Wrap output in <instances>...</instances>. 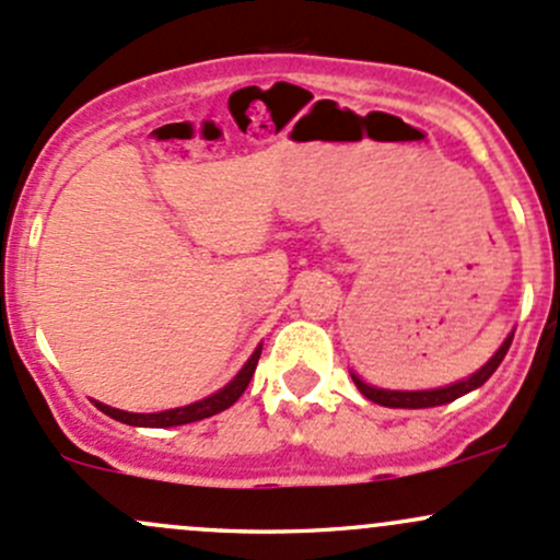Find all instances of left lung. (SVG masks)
Wrapping results in <instances>:
<instances>
[{
	"label": "left lung",
	"instance_id": "8db88e82",
	"mask_svg": "<svg viewBox=\"0 0 560 560\" xmlns=\"http://www.w3.org/2000/svg\"><path fill=\"white\" fill-rule=\"evenodd\" d=\"M510 343H513V335H510L508 340L502 343V349L497 351L491 359H488L486 364L478 370L475 375H469L467 381H458V384L453 386H445V388H432V392H386V388H373L368 384H362V381L357 378V375H351L354 378V384L359 392L364 394V397L370 399V402H378L384 405V408H434V405H445V402H453V399H458L462 394L472 392V388H478L486 384L488 378L493 375V370L502 364L504 354H508Z\"/></svg>",
	"mask_w": 560,
	"mask_h": 560
}]
</instances>
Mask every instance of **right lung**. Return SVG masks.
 <instances>
[{
  "instance_id": "add662e5",
  "label": "right lung",
  "mask_w": 560,
  "mask_h": 560,
  "mask_svg": "<svg viewBox=\"0 0 560 560\" xmlns=\"http://www.w3.org/2000/svg\"><path fill=\"white\" fill-rule=\"evenodd\" d=\"M260 351L262 349H257L255 354L249 357V362L241 368V373L235 375L231 384H228L225 388H220L217 394H211V397L201 399V402L185 405V408L163 410V413H126V410L109 408V405H102V402H96V408L102 410V413H107L109 419L131 423V427H158V429H163V427H182V423L209 419V416H217V413H222V410L231 408L235 399H238L241 394L246 392V386H249L252 375H255V370H257V359H260Z\"/></svg>"
}]
</instances>
